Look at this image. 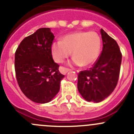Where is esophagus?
Segmentation results:
<instances>
[{"mask_svg":"<svg viewBox=\"0 0 134 134\" xmlns=\"http://www.w3.org/2000/svg\"><path fill=\"white\" fill-rule=\"evenodd\" d=\"M59 70H60V72H62V74H63V75H65L68 71H71V69H70L66 68V67H61L60 69H59Z\"/></svg>","mask_w":134,"mask_h":134,"instance_id":"obj_1","label":"esophagus"}]
</instances>
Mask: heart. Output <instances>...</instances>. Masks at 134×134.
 Here are the masks:
<instances>
[{"label":"heart","mask_w":134,"mask_h":134,"mask_svg":"<svg viewBox=\"0 0 134 134\" xmlns=\"http://www.w3.org/2000/svg\"><path fill=\"white\" fill-rule=\"evenodd\" d=\"M101 39L95 32H76L63 36L62 41L54 42L51 54L54 60L62 63L71 55L72 63L86 67L94 63L100 54Z\"/></svg>","instance_id":"obj_1"}]
</instances>
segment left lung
Here are the masks:
<instances>
[{
	"label": "left lung",
	"instance_id": "8db88e82",
	"mask_svg": "<svg viewBox=\"0 0 134 134\" xmlns=\"http://www.w3.org/2000/svg\"><path fill=\"white\" fill-rule=\"evenodd\" d=\"M103 47L100 54L89 70L78 76V90L88 102H99L113 91L118 82L122 54L114 39L100 30Z\"/></svg>",
	"mask_w": 134,
	"mask_h": 134
}]
</instances>
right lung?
<instances>
[{
	"mask_svg": "<svg viewBox=\"0 0 134 134\" xmlns=\"http://www.w3.org/2000/svg\"><path fill=\"white\" fill-rule=\"evenodd\" d=\"M54 39L49 28H40L24 38L15 53L19 86L27 98L36 103L50 102L58 93L64 77L51 54Z\"/></svg>",
	"mask_w": 134,
	"mask_h": 134,
	"instance_id": "add662e5",
	"label": "right lung"
}]
</instances>
